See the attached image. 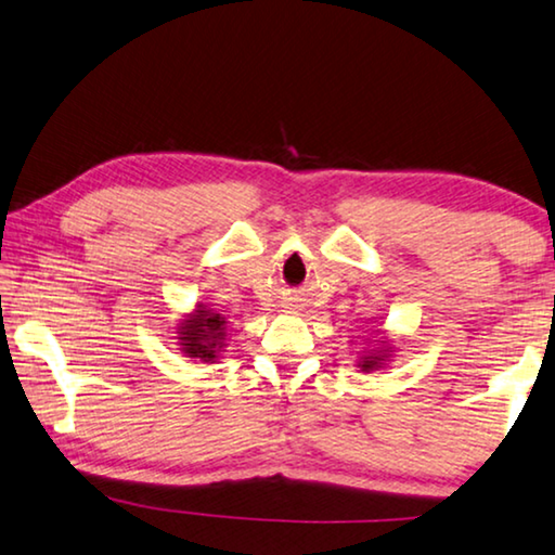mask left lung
<instances>
[{
	"label": "left lung",
	"instance_id": "1",
	"mask_svg": "<svg viewBox=\"0 0 555 555\" xmlns=\"http://www.w3.org/2000/svg\"><path fill=\"white\" fill-rule=\"evenodd\" d=\"M392 350L385 348V350H375V353H367L358 360V367H363V371H377V367L385 365V360L390 358Z\"/></svg>",
	"mask_w": 555,
	"mask_h": 555
}]
</instances>
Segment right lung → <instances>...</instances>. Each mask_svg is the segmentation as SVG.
<instances>
[{"label":"right lung","mask_w":555,"mask_h":555,"mask_svg":"<svg viewBox=\"0 0 555 555\" xmlns=\"http://www.w3.org/2000/svg\"><path fill=\"white\" fill-rule=\"evenodd\" d=\"M180 350L188 358H199L209 363L217 360V353L224 348L227 340V321L207 306H197L188 319L178 325Z\"/></svg>","instance_id":"1"}]
</instances>
